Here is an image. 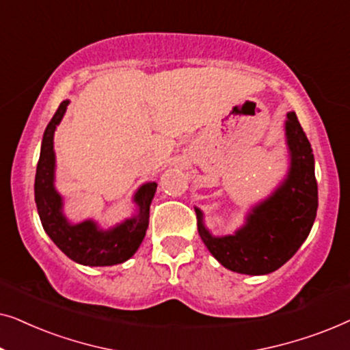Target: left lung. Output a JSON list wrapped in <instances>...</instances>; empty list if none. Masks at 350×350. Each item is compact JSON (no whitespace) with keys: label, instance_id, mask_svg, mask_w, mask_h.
<instances>
[{"label":"left lung","instance_id":"obj_1","mask_svg":"<svg viewBox=\"0 0 350 350\" xmlns=\"http://www.w3.org/2000/svg\"><path fill=\"white\" fill-rule=\"evenodd\" d=\"M286 142L291 167L285 183L248 215L247 224L234 236L212 237L199 218V236L208 252L234 272L269 274L284 266L309 236L319 207L317 180L310 143L295 111L286 114Z\"/></svg>","mask_w":350,"mask_h":350}]
</instances>
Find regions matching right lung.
I'll return each instance as SVG.
<instances>
[{
	"label": "right lung",
	"mask_w": 350,
	"mask_h": 350,
	"mask_svg": "<svg viewBox=\"0 0 350 350\" xmlns=\"http://www.w3.org/2000/svg\"><path fill=\"white\" fill-rule=\"evenodd\" d=\"M68 100L57 108L41 143L35 176V202L42 228L71 260L84 266H113L129 260L140 247L150 221V205L157 183L143 185L135 194L140 212L121 226L103 232L92 221L70 224L62 215V198L54 189V131L64 118Z\"/></svg>",
	"instance_id": "right-lung-1"
}]
</instances>
